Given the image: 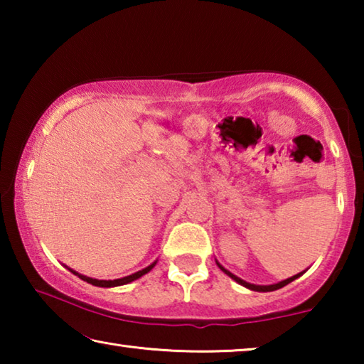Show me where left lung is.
<instances>
[{
    "mask_svg": "<svg viewBox=\"0 0 364 364\" xmlns=\"http://www.w3.org/2000/svg\"><path fill=\"white\" fill-rule=\"evenodd\" d=\"M217 264H218V268L223 271L225 274H228L230 276L231 279H234L237 282V284H241V286H244V287H247V289H250V291H255V292H273V291H278V289H281V287H284V286H287L289 282H292V281H295L297 278H300L301 274L305 273V271H301V273H299V274H294V276H291V278H287V279H284V281H279V282H276V284H268V286H258V284H250V282H247V281H244V279H241V278H237L236 274H232L231 271H228L223 264L221 263H218L217 262Z\"/></svg>",
    "mask_w": 364,
    "mask_h": 364,
    "instance_id": "left-lung-1",
    "label": "left lung"
}]
</instances>
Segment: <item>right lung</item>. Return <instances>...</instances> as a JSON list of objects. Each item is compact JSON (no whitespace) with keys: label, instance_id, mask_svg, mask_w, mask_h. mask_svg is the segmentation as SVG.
<instances>
[{"label":"right lung","instance_id":"obj_1","mask_svg":"<svg viewBox=\"0 0 364 364\" xmlns=\"http://www.w3.org/2000/svg\"><path fill=\"white\" fill-rule=\"evenodd\" d=\"M156 263H157V260L154 262V263H151L149 267H146V268H143V269L136 271V273H133V274H130V276H125V278H120V279H114V281H112V279H109V281H106V279H95V278H90V276L80 274V273H77L75 269H72V268H69V267H65V268L69 269L70 273L78 276L80 279H83V281L88 282V284H93V286H97V287H117V286H123V284H128V282H133V281L139 279L141 276H144L146 273H149V271H151L154 267H156Z\"/></svg>","mask_w":364,"mask_h":364}]
</instances>
